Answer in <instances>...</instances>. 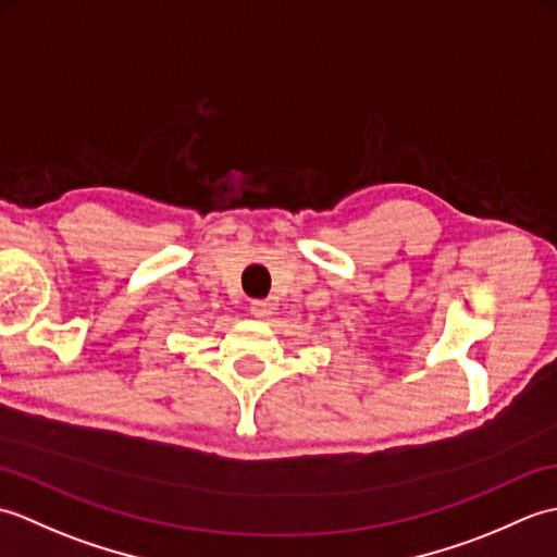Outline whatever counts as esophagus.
Returning a JSON list of instances; mask_svg holds the SVG:
<instances>
[{"instance_id": "34e87169", "label": "esophagus", "mask_w": 557, "mask_h": 557, "mask_svg": "<svg viewBox=\"0 0 557 557\" xmlns=\"http://www.w3.org/2000/svg\"><path fill=\"white\" fill-rule=\"evenodd\" d=\"M272 311H275V304H272L270 299L251 301V313H253V318H260V321H268Z\"/></svg>"}]
</instances>
